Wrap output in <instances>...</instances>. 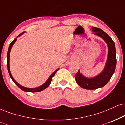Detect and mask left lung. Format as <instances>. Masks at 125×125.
<instances>
[{"mask_svg": "<svg viewBox=\"0 0 125 125\" xmlns=\"http://www.w3.org/2000/svg\"><path fill=\"white\" fill-rule=\"evenodd\" d=\"M92 31L94 34L102 38L108 44V54L105 68L101 73L93 78L84 77L78 71L75 75V80L78 85L83 89L94 90L104 86L108 82L113 73H114L116 65V49L115 43L110 36L101 29L92 27Z\"/></svg>", "mask_w": 125, "mask_h": 125, "instance_id": "left-lung-1", "label": "left lung"}]
</instances>
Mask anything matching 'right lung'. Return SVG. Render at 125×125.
<instances>
[{
  "instance_id": "1",
  "label": "right lung",
  "mask_w": 125,
  "mask_h": 125,
  "mask_svg": "<svg viewBox=\"0 0 125 125\" xmlns=\"http://www.w3.org/2000/svg\"><path fill=\"white\" fill-rule=\"evenodd\" d=\"M23 33L24 32H22V33H20L19 35H18V36H21V35L23 34ZM17 40V38H15L13 40V41L11 42V43L10 44V45H9V49H8V52H7V70H8V72H9V75H10V78H11V79L13 80V81L14 82V83L16 84L17 86H18V87H19L20 89H21V90H22L23 91H25V92H41V91L44 90V89L47 88L48 86L50 85L51 82H52V78L54 76L55 73H56L57 71L58 70V69H57L56 71H55L54 72H53V73H52V75H50V77L48 78V79L47 80V81L45 83L43 84H42V85L40 86V87H36V88H33V89H31V88H27V87H23V86H21L20 84H19L16 81H15L13 77L11 75V73L10 72V67H9V58H10V51H11V47L12 46H13V44H14V43L15 42V41H16Z\"/></svg>"
}]
</instances>
